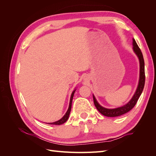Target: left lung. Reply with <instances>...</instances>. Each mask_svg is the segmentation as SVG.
I'll return each instance as SVG.
<instances>
[{
	"label": "left lung",
	"mask_w": 156,
	"mask_h": 156,
	"mask_svg": "<svg viewBox=\"0 0 156 156\" xmlns=\"http://www.w3.org/2000/svg\"><path fill=\"white\" fill-rule=\"evenodd\" d=\"M132 40H133V42H132V45H133V51L135 54L136 55V56H137L139 61V79L137 87H136V89L133 97L131 98V99L128 102L126 103L124 105L114 108H108L101 106L100 103H98L95 96H94L93 94L94 103L98 111L100 112L101 115L107 117L119 116L126 114L127 112H129L131 109H132V108L134 107L143 90L145 83L144 61L143 54L141 53V51L139 49V46L136 44L135 39L133 38Z\"/></svg>",
	"instance_id": "8db88e82"
}]
</instances>
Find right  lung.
I'll return each instance as SVG.
<instances>
[{"instance_id": "obj_1", "label": "right lung", "mask_w": 156, "mask_h": 156, "mask_svg": "<svg viewBox=\"0 0 156 156\" xmlns=\"http://www.w3.org/2000/svg\"><path fill=\"white\" fill-rule=\"evenodd\" d=\"M76 91V88H75L73 91L72 92V95H71V97H70V100H69V107L68 108V111H66V114L63 116V117L62 118V119H60V120L56 121V122H51V123H48V124H53V125H61L62 124L64 123H65L66 122L68 119L69 118V114H70V111H71V108H72V100H73V96H74V94H75V92ZM47 124V123H46Z\"/></svg>"}]
</instances>
